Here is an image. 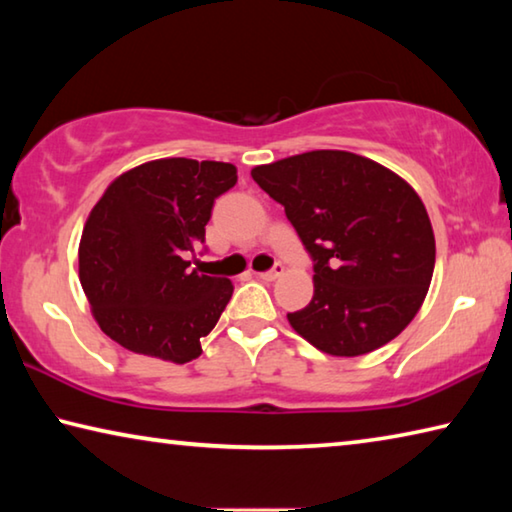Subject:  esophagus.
<instances>
[{
	"mask_svg": "<svg viewBox=\"0 0 512 512\" xmlns=\"http://www.w3.org/2000/svg\"><path fill=\"white\" fill-rule=\"evenodd\" d=\"M284 273V266L280 264V262H275V266L271 268V271H264V273H257V277L259 280H266V282H273V280H277V277H280Z\"/></svg>",
	"mask_w": 512,
	"mask_h": 512,
	"instance_id": "obj_1",
	"label": "esophagus"
}]
</instances>
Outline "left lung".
Wrapping results in <instances>:
<instances>
[{"label":"left lung","mask_w":512,"mask_h":512,"mask_svg":"<svg viewBox=\"0 0 512 512\" xmlns=\"http://www.w3.org/2000/svg\"><path fill=\"white\" fill-rule=\"evenodd\" d=\"M284 205L314 262V298L287 314L320 352L359 357L418 314L436 264L429 214L409 183L348 151H309L250 171Z\"/></svg>","instance_id":"obj_1"}]
</instances>
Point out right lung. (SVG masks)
<instances>
[{
	"mask_svg": "<svg viewBox=\"0 0 512 512\" xmlns=\"http://www.w3.org/2000/svg\"><path fill=\"white\" fill-rule=\"evenodd\" d=\"M235 185L228 162L164 158L106 189L79 246V277L103 334L146 357H201L235 287L189 268V255L205 244L214 201Z\"/></svg>",
	"mask_w": 512,
	"mask_h": 512,
	"instance_id": "right-lung-1",
	"label": "right lung"
}]
</instances>
